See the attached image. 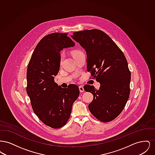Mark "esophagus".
Segmentation results:
<instances>
[{"instance_id":"obj_1","label":"esophagus","mask_w":155,"mask_h":155,"mask_svg":"<svg viewBox=\"0 0 155 155\" xmlns=\"http://www.w3.org/2000/svg\"><path fill=\"white\" fill-rule=\"evenodd\" d=\"M79 89H80V91L81 92H84V87H83V86H82V85L79 87Z\"/></svg>"}]
</instances>
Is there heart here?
Returning <instances> with one entry per match:
<instances>
[{
    "instance_id": "1",
    "label": "heart",
    "mask_w": 155,
    "mask_h": 155,
    "mask_svg": "<svg viewBox=\"0 0 155 155\" xmlns=\"http://www.w3.org/2000/svg\"><path fill=\"white\" fill-rule=\"evenodd\" d=\"M82 53V52L80 51H75L74 52H73V58H75V57H77V56L80 55V54ZM62 58H63V56L62 54L61 55V60H60V64H61V60H62Z\"/></svg>"
}]
</instances>
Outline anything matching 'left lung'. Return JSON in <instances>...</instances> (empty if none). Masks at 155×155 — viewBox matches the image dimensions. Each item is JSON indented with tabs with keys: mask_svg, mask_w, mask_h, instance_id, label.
<instances>
[{
	"mask_svg": "<svg viewBox=\"0 0 155 155\" xmlns=\"http://www.w3.org/2000/svg\"><path fill=\"white\" fill-rule=\"evenodd\" d=\"M71 37L86 51L87 70L101 84L99 89L84 86L94 95L89 110L101 121H112L123 110L130 96L131 73L125 56L102 31H81Z\"/></svg>",
	"mask_w": 155,
	"mask_h": 155,
	"instance_id": "1",
	"label": "left lung"
}]
</instances>
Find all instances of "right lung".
I'll return each mask as SVG.
<instances>
[{
    "instance_id": "1",
    "label": "right lung",
    "mask_w": 155,
    "mask_h": 155,
    "mask_svg": "<svg viewBox=\"0 0 155 155\" xmlns=\"http://www.w3.org/2000/svg\"><path fill=\"white\" fill-rule=\"evenodd\" d=\"M66 33L55 32L44 37L30 59L27 71V93L35 114L45 124L59 128L70 118L79 88L70 84L63 88L54 81L59 71L60 51L75 43Z\"/></svg>"
}]
</instances>
